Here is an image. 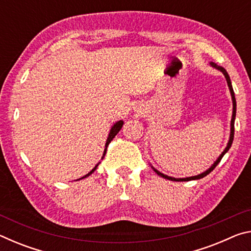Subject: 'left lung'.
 Listing matches in <instances>:
<instances>
[{
	"instance_id": "1",
	"label": "left lung",
	"mask_w": 251,
	"mask_h": 251,
	"mask_svg": "<svg viewBox=\"0 0 251 251\" xmlns=\"http://www.w3.org/2000/svg\"><path fill=\"white\" fill-rule=\"evenodd\" d=\"M211 65L214 66V67H216V69H218L219 71H222V72H223V74L225 75V77H226V79H227V83H228L229 90H230V93H231L232 104H233V112H232V118H231V133H230V139H229V142H228V145H227V147H226V150H225V151H223V154L219 156V158L215 161V164L212 165V166H211L209 169H208V171H206L205 173L201 174V175H197V176H194V177H188V178H182V179H176V178L168 177V176H166V175H164V174H161V173H159V172H157L156 169H155V172H156L157 174H158L159 176L164 177V178H166V179H169V180H175V181H188V180H193V179H201V178L207 176L208 174H209V173H211L212 171H214V169L216 168V166H217V165L220 163V160H222V158L224 157V155L226 154V152L229 151V148H230L231 144H232V141H233V134H235V117H236V99H235V93H233L232 86H231V82H230V78H229V75H228V73H227V71L225 70L224 67H222V66H217V65L215 64V63H211Z\"/></svg>"
}]
</instances>
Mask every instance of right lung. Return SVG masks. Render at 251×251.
<instances>
[{"mask_svg":"<svg viewBox=\"0 0 251 251\" xmlns=\"http://www.w3.org/2000/svg\"><path fill=\"white\" fill-rule=\"evenodd\" d=\"M122 127H123V121H120V122H117V123H116V124H115V125H114V126L112 127V129H110V133H109V136H108V138H107V142H106V145H105L106 147H107V146L109 145V143L113 141V138H114V137H115V136L117 135V133H118V131H120V130H121V128H122ZM105 152H106V150H105V151H104V155H105ZM96 168H97V165H96V166H95L94 168H93V169H92V171H91L90 173H88V174H87V175H85L84 177H82V179H83V178H85V177L90 176L92 173H94V171H95V169H96Z\"/></svg>","mask_w":251,"mask_h":251,"instance_id":"right-lung-1","label":"right lung"}]
</instances>
